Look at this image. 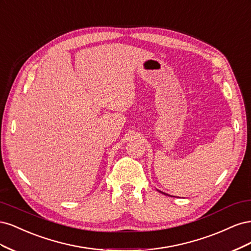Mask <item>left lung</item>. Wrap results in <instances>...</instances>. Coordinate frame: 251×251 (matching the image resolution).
Segmentation results:
<instances>
[{
  "label": "left lung",
  "mask_w": 251,
  "mask_h": 251,
  "mask_svg": "<svg viewBox=\"0 0 251 251\" xmlns=\"http://www.w3.org/2000/svg\"><path fill=\"white\" fill-rule=\"evenodd\" d=\"M157 191H158L159 193H161V194H164V195H166V196H170L169 194H165V193H163V192H161V191H159V189H157ZM171 197H173V196H171Z\"/></svg>",
  "instance_id": "8db88e82"
}]
</instances>
